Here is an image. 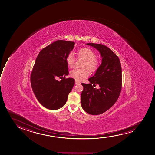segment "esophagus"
Wrapping results in <instances>:
<instances>
[{"mask_svg": "<svg viewBox=\"0 0 155 155\" xmlns=\"http://www.w3.org/2000/svg\"><path fill=\"white\" fill-rule=\"evenodd\" d=\"M75 84H80L81 83H80V82L78 81H77V80H75Z\"/></svg>", "mask_w": 155, "mask_h": 155, "instance_id": "esophagus-1", "label": "esophagus"}]
</instances>
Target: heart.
<instances>
[{"mask_svg":"<svg viewBox=\"0 0 155 155\" xmlns=\"http://www.w3.org/2000/svg\"><path fill=\"white\" fill-rule=\"evenodd\" d=\"M77 55L80 59L84 60L82 68H87L91 72H95L100 65L99 60L96 58L95 52L88 47H84L79 49ZM66 61L68 66L70 68H73L75 64V60L73 55L70 54L66 58ZM71 76L75 80H80L87 77L89 72L87 69H74L70 73Z\"/></svg>","mask_w":155,"mask_h":155,"instance_id":"heart-1","label":"heart"}]
</instances>
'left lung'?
Wrapping results in <instances>:
<instances>
[{"label":"left lung","mask_w":155,"mask_h":155,"mask_svg":"<svg viewBox=\"0 0 155 155\" xmlns=\"http://www.w3.org/2000/svg\"><path fill=\"white\" fill-rule=\"evenodd\" d=\"M87 45L99 51L102 62L95 75L89 79L90 84H81L84 87L81 95V106L90 114L99 115L113 106L120 95L122 68L118 57L109 47L101 44ZM96 84L99 85V89L93 87Z\"/></svg>","instance_id":"1"}]
</instances>
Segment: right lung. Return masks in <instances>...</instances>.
<instances>
[{
	"instance_id": "obj_1",
	"label": "right lung",
	"mask_w": 155,
	"mask_h": 155,
	"mask_svg": "<svg viewBox=\"0 0 155 155\" xmlns=\"http://www.w3.org/2000/svg\"><path fill=\"white\" fill-rule=\"evenodd\" d=\"M75 44L56 41L42 49L36 58L30 76L31 85L38 101L48 109L62 108L75 84L73 78H65L68 75L66 58Z\"/></svg>"
}]
</instances>
